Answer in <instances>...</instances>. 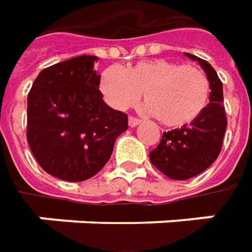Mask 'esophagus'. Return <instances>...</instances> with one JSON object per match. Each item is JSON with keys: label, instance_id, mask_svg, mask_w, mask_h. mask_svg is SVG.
<instances>
[{"label": "esophagus", "instance_id": "34e87169", "mask_svg": "<svg viewBox=\"0 0 252 252\" xmlns=\"http://www.w3.org/2000/svg\"><path fill=\"white\" fill-rule=\"evenodd\" d=\"M140 119H137V118H129V126L130 127H136L137 125H140Z\"/></svg>", "mask_w": 252, "mask_h": 252}]
</instances>
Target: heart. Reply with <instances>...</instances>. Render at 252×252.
<instances>
[{"label": "heart", "instance_id": "1", "mask_svg": "<svg viewBox=\"0 0 252 252\" xmlns=\"http://www.w3.org/2000/svg\"><path fill=\"white\" fill-rule=\"evenodd\" d=\"M101 91L116 109H127L141 92L149 111L171 127L196 121L206 109L210 85L205 73L190 64L164 59L146 60L122 70L109 67L101 75Z\"/></svg>", "mask_w": 252, "mask_h": 252}]
</instances>
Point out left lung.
Instances as JSON below:
<instances>
[{
  "label": "left lung",
  "instance_id": "8db88e82",
  "mask_svg": "<svg viewBox=\"0 0 252 252\" xmlns=\"http://www.w3.org/2000/svg\"><path fill=\"white\" fill-rule=\"evenodd\" d=\"M198 62L210 85L209 103L196 121L174 130L164 131L160 144L150 153L151 164L171 179L192 178L208 169L221 150L227 127L223 106V84L210 64L198 56L185 53Z\"/></svg>",
  "mask_w": 252,
  "mask_h": 252
}]
</instances>
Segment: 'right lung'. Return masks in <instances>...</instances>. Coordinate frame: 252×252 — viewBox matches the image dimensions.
<instances>
[{"mask_svg": "<svg viewBox=\"0 0 252 252\" xmlns=\"http://www.w3.org/2000/svg\"><path fill=\"white\" fill-rule=\"evenodd\" d=\"M96 56H77L42 70L28 94V143L56 178L80 182L109 161L127 115L102 99Z\"/></svg>", "mask_w": 252, "mask_h": 252, "instance_id": "right-lung-1", "label": "right lung"}]
</instances>
